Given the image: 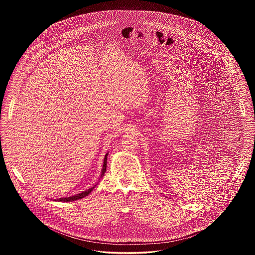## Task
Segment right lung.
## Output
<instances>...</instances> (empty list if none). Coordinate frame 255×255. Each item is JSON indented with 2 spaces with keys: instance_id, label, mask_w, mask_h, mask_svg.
<instances>
[{
  "instance_id": "right-lung-1",
  "label": "right lung",
  "mask_w": 255,
  "mask_h": 255,
  "mask_svg": "<svg viewBox=\"0 0 255 255\" xmlns=\"http://www.w3.org/2000/svg\"><path fill=\"white\" fill-rule=\"evenodd\" d=\"M107 157H108V153L105 155L104 161H103V166H102V170H101V174H100V178H99V180L104 176V174H105V172H106V167H107ZM96 185H97V182L95 184V185H93L92 187H90L89 189H87V190L83 191V192H81V193H79V194L73 195V196H71V197L59 198V199L54 200V201H58V202H73V201H76V200L82 199V198H84L86 196H88V195L90 194V193L94 190V188L96 187Z\"/></svg>"
}]
</instances>
